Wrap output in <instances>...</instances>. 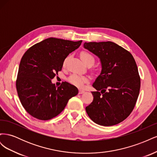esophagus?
Here are the masks:
<instances>
[{"label": "esophagus", "instance_id": "obj_1", "mask_svg": "<svg viewBox=\"0 0 157 157\" xmlns=\"http://www.w3.org/2000/svg\"><path fill=\"white\" fill-rule=\"evenodd\" d=\"M84 90H79V91H78V94H83V93H84Z\"/></svg>", "mask_w": 157, "mask_h": 157}]
</instances>
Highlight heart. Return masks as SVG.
<instances>
[{
    "label": "heart",
    "mask_w": 157,
    "mask_h": 157,
    "mask_svg": "<svg viewBox=\"0 0 157 157\" xmlns=\"http://www.w3.org/2000/svg\"><path fill=\"white\" fill-rule=\"evenodd\" d=\"M80 58H81L82 60L84 61V63L85 64H88L90 62H92L93 63H94L95 59L94 56L92 54H90L89 52L85 51L82 52L81 53H80ZM68 59L69 57H66L65 58L63 62V67H65L66 64H67ZM67 80L69 82V83L74 85L75 86L82 87L84 83H86L88 81V78L86 76H83L77 73H73L71 76H69V78H67Z\"/></svg>",
    "instance_id": "b5f03b06"
}]
</instances>
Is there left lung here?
Wrapping results in <instances>:
<instances>
[{
  "instance_id": "left-lung-1",
  "label": "left lung",
  "mask_w": 157,
  "mask_h": 157,
  "mask_svg": "<svg viewBox=\"0 0 157 157\" xmlns=\"http://www.w3.org/2000/svg\"><path fill=\"white\" fill-rule=\"evenodd\" d=\"M84 48L100 59L101 71L93 84V101L86 107L98 124H118L130 115L138 98L140 77L134 57L115 42H85Z\"/></svg>"
}]
</instances>
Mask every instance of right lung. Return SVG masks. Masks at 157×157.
<instances>
[{
  "instance_id": "right-lung-1",
  "label": "right lung",
  "mask_w": 157,
  "mask_h": 157,
  "mask_svg": "<svg viewBox=\"0 0 157 157\" xmlns=\"http://www.w3.org/2000/svg\"><path fill=\"white\" fill-rule=\"evenodd\" d=\"M82 42L51 37L33 45L23 54L16 89L21 105L30 115L42 121L52 119L78 94L73 85L63 82L57 88L51 80L62 69L66 57Z\"/></svg>"
}]
</instances>
